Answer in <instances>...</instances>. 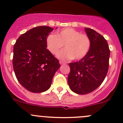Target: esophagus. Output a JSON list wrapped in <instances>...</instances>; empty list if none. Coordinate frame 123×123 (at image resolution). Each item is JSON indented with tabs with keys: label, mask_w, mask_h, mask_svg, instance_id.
<instances>
[{
	"label": "esophagus",
	"mask_w": 123,
	"mask_h": 123,
	"mask_svg": "<svg viewBox=\"0 0 123 123\" xmlns=\"http://www.w3.org/2000/svg\"><path fill=\"white\" fill-rule=\"evenodd\" d=\"M59 64H60L61 65H62V64H65V62H64L63 61H59Z\"/></svg>",
	"instance_id": "obj_1"
}]
</instances>
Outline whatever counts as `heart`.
I'll return each mask as SVG.
<instances>
[{
    "mask_svg": "<svg viewBox=\"0 0 123 123\" xmlns=\"http://www.w3.org/2000/svg\"><path fill=\"white\" fill-rule=\"evenodd\" d=\"M47 49L56 55L64 46L65 49L59 52L57 56L61 59L80 60L86 55L90 48V40L87 35L81 34L72 28L58 31L56 35L50 34L46 39Z\"/></svg>",
    "mask_w": 123,
    "mask_h": 123,
    "instance_id": "obj_1",
    "label": "heart"
}]
</instances>
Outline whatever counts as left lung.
<instances>
[{
    "mask_svg": "<svg viewBox=\"0 0 123 123\" xmlns=\"http://www.w3.org/2000/svg\"><path fill=\"white\" fill-rule=\"evenodd\" d=\"M90 48L79 61L69 64L68 83L71 90L80 95L92 92L104 81L109 67L110 50L105 38L91 28H85Z\"/></svg>",
    "mask_w": 123,
    "mask_h": 123,
    "instance_id": "obj_1",
    "label": "left lung"
}]
</instances>
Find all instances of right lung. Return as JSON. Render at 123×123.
Returning <instances> with one entry per match:
<instances>
[{
  "instance_id": "add662e5",
  "label": "right lung",
  "mask_w": 123,
  "mask_h": 123,
  "mask_svg": "<svg viewBox=\"0 0 123 123\" xmlns=\"http://www.w3.org/2000/svg\"><path fill=\"white\" fill-rule=\"evenodd\" d=\"M53 30L48 26L34 27L21 35L13 46L12 62L16 77L31 92L48 90L61 67L59 61L47 49L46 39Z\"/></svg>"
}]
</instances>
